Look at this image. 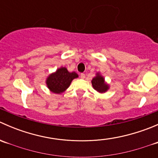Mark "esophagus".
Wrapping results in <instances>:
<instances>
[{
  "instance_id": "1",
  "label": "esophagus",
  "mask_w": 158,
  "mask_h": 158,
  "mask_svg": "<svg viewBox=\"0 0 158 158\" xmlns=\"http://www.w3.org/2000/svg\"><path fill=\"white\" fill-rule=\"evenodd\" d=\"M80 77L82 78V79H85V75L84 74V73H81V75H80Z\"/></svg>"
}]
</instances>
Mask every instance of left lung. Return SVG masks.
Masks as SVG:
<instances>
[{"instance_id": "left-lung-1", "label": "left lung", "mask_w": 158, "mask_h": 158, "mask_svg": "<svg viewBox=\"0 0 158 158\" xmlns=\"http://www.w3.org/2000/svg\"><path fill=\"white\" fill-rule=\"evenodd\" d=\"M91 82H92L93 89H95V91H97L98 93H105V92H107L110 88L109 85L106 82L105 78L103 77V76H102V74L99 72L96 73L95 76L92 78Z\"/></svg>"}]
</instances>
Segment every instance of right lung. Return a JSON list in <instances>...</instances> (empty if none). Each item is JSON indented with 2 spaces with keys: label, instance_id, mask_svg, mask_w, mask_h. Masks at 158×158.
<instances>
[{
  "label": "right lung",
  "instance_id": "obj_1",
  "mask_svg": "<svg viewBox=\"0 0 158 158\" xmlns=\"http://www.w3.org/2000/svg\"><path fill=\"white\" fill-rule=\"evenodd\" d=\"M78 77L76 72H69L66 67L61 66L47 76L46 85L50 92L62 94L69 88L72 81Z\"/></svg>",
  "mask_w": 158,
  "mask_h": 158
}]
</instances>
